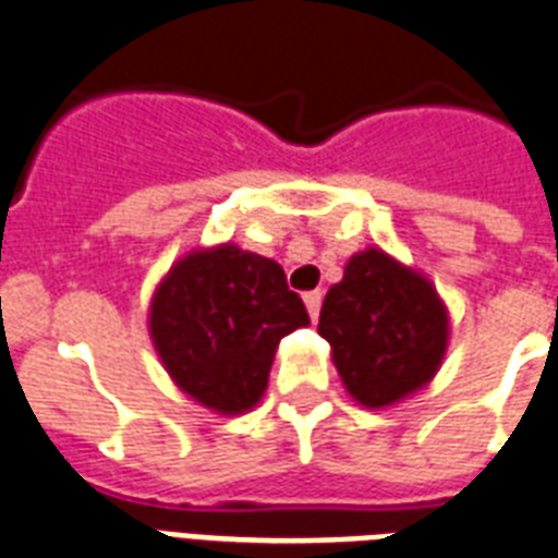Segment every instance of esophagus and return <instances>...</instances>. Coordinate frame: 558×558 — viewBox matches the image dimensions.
Listing matches in <instances>:
<instances>
[{"label": "esophagus", "mask_w": 558, "mask_h": 558, "mask_svg": "<svg viewBox=\"0 0 558 558\" xmlns=\"http://www.w3.org/2000/svg\"><path fill=\"white\" fill-rule=\"evenodd\" d=\"M320 301H324V292H320V289H315V292H306V294H303V303H306V312H310V318H312V320H318Z\"/></svg>", "instance_id": "1"}]
</instances>
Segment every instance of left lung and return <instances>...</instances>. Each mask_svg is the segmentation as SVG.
<instances>
[{
  "label": "left lung",
  "instance_id": "obj_1",
  "mask_svg": "<svg viewBox=\"0 0 558 558\" xmlns=\"http://www.w3.org/2000/svg\"><path fill=\"white\" fill-rule=\"evenodd\" d=\"M320 338L357 404L378 410L433 381L447 352L450 318L436 287L381 248L350 257L320 306Z\"/></svg>",
  "mask_w": 558,
  "mask_h": 558
}]
</instances>
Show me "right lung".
<instances>
[{
    "instance_id": "right-lung-1",
    "label": "right lung",
    "mask_w": 558,
    "mask_h": 558,
    "mask_svg": "<svg viewBox=\"0 0 558 558\" xmlns=\"http://www.w3.org/2000/svg\"><path fill=\"white\" fill-rule=\"evenodd\" d=\"M306 324L280 264L234 243L180 257L148 310L171 381L220 415L248 412L264 398L280 338Z\"/></svg>"
}]
</instances>
